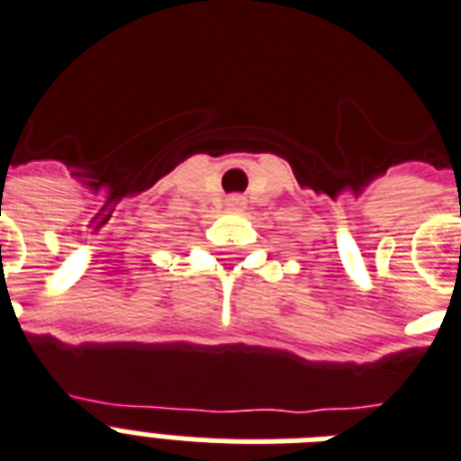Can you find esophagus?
<instances>
[{
  "instance_id": "esophagus-1",
  "label": "esophagus",
  "mask_w": 461,
  "mask_h": 461,
  "mask_svg": "<svg viewBox=\"0 0 461 461\" xmlns=\"http://www.w3.org/2000/svg\"><path fill=\"white\" fill-rule=\"evenodd\" d=\"M224 205H227V211H243V208H246V198H243V196H230Z\"/></svg>"
}]
</instances>
